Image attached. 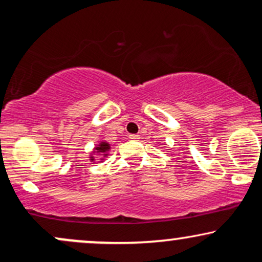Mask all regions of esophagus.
Segmentation results:
<instances>
[{"mask_svg": "<svg viewBox=\"0 0 262 262\" xmlns=\"http://www.w3.org/2000/svg\"><path fill=\"white\" fill-rule=\"evenodd\" d=\"M129 139L138 140V139H139V135H138V134H130V135H129Z\"/></svg>", "mask_w": 262, "mask_h": 262, "instance_id": "34e87169", "label": "esophagus"}]
</instances>
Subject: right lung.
I'll list each match as a JSON object with an SVG mask.
<instances>
[{"label":"right lung","instance_id":"right-lung-1","mask_svg":"<svg viewBox=\"0 0 262 262\" xmlns=\"http://www.w3.org/2000/svg\"><path fill=\"white\" fill-rule=\"evenodd\" d=\"M108 149H110V145L107 143H101L100 146L96 148V150H98V152H106Z\"/></svg>","mask_w":262,"mask_h":262}]
</instances>
